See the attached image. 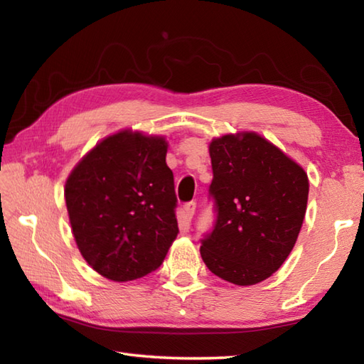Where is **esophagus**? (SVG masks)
I'll return each mask as SVG.
<instances>
[{
  "label": "esophagus",
  "mask_w": 364,
  "mask_h": 364,
  "mask_svg": "<svg viewBox=\"0 0 364 364\" xmlns=\"http://www.w3.org/2000/svg\"><path fill=\"white\" fill-rule=\"evenodd\" d=\"M196 202H189V203H186L183 206V211H184V215H186V219L188 220H191L192 219V215H194V213H196Z\"/></svg>",
  "instance_id": "obj_1"
}]
</instances>
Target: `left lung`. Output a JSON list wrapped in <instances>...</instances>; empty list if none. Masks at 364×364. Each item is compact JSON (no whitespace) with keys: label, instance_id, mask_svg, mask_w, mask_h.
I'll use <instances>...</instances> for the list:
<instances>
[{"label":"left lung","instance_id":"left-lung-1","mask_svg":"<svg viewBox=\"0 0 364 364\" xmlns=\"http://www.w3.org/2000/svg\"><path fill=\"white\" fill-rule=\"evenodd\" d=\"M215 203L200 255L222 280L250 286L277 272L305 219L310 183L296 161L253 131L210 144Z\"/></svg>","mask_w":364,"mask_h":364}]
</instances>
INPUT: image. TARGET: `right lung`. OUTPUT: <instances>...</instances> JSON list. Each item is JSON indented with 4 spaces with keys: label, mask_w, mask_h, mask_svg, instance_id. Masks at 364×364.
<instances>
[{
    "label": "right lung",
    "mask_w": 364,
    "mask_h": 364,
    "mask_svg": "<svg viewBox=\"0 0 364 364\" xmlns=\"http://www.w3.org/2000/svg\"><path fill=\"white\" fill-rule=\"evenodd\" d=\"M167 141L123 129L98 142L65 181L76 245L87 264L112 282L156 270L178 235Z\"/></svg>",
    "instance_id": "right-lung-1"
}]
</instances>
